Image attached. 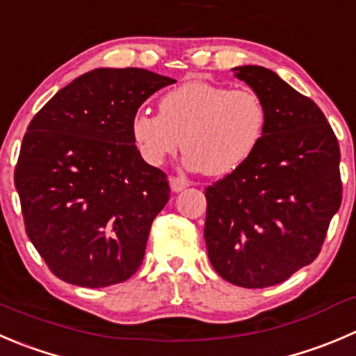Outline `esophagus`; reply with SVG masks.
<instances>
[{
    "label": "esophagus",
    "instance_id": "34e87169",
    "mask_svg": "<svg viewBox=\"0 0 356 356\" xmlns=\"http://www.w3.org/2000/svg\"><path fill=\"white\" fill-rule=\"evenodd\" d=\"M188 186H189V181H186V179H182V177H172L170 179V188L174 193L182 191V189H186Z\"/></svg>",
    "mask_w": 356,
    "mask_h": 356
}]
</instances>
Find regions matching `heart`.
<instances>
[{
    "label": "heart",
    "instance_id": "b5f03b06",
    "mask_svg": "<svg viewBox=\"0 0 356 356\" xmlns=\"http://www.w3.org/2000/svg\"><path fill=\"white\" fill-rule=\"evenodd\" d=\"M264 127V102L254 90L196 79L167 92L160 99V115L137 113L132 136L140 156L153 167L182 146L186 167L226 175L257 149Z\"/></svg>",
    "mask_w": 356,
    "mask_h": 356
}]
</instances>
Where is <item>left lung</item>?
<instances>
[{
    "instance_id": "left-lung-1",
    "label": "left lung",
    "mask_w": 356,
    "mask_h": 356,
    "mask_svg": "<svg viewBox=\"0 0 356 356\" xmlns=\"http://www.w3.org/2000/svg\"><path fill=\"white\" fill-rule=\"evenodd\" d=\"M234 71L264 102L266 127L248 160L205 188V241L224 280L264 289L322 250L343 200L341 151L312 99L261 65Z\"/></svg>"
}]
</instances>
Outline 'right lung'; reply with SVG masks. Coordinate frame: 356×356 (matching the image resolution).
Masks as SVG:
<instances>
[{"label":"right lung","instance_id":"right-lung-1","mask_svg":"<svg viewBox=\"0 0 356 356\" xmlns=\"http://www.w3.org/2000/svg\"><path fill=\"white\" fill-rule=\"evenodd\" d=\"M172 83L140 67L94 69L31 120L13 181L27 236L60 280L101 289L139 270L170 186L140 156L132 120Z\"/></svg>","mask_w":356,"mask_h":356}]
</instances>
